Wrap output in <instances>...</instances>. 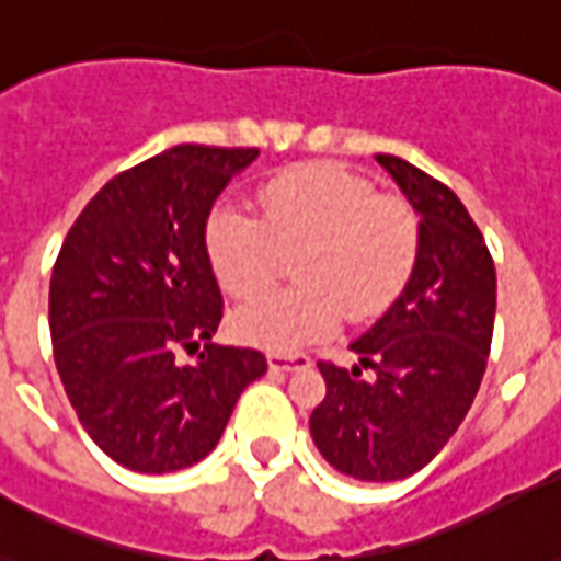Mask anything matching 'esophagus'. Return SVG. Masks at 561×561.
Instances as JSON below:
<instances>
[{"label": "esophagus", "instance_id": "34e87169", "mask_svg": "<svg viewBox=\"0 0 561 561\" xmlns=\"http://www.w3.org/2000/svg\"><path fill=\"white\" fill-rule=\"evenodd\" d=\"M267 363L273 371H294V368H306L312 365V359L306 354H270Z\"/></svg>", "mask_w": 561, "mask_h": 561}]
</instances>
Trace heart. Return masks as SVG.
Here are the masks:
<instances>
[{"mask_svg":"<svg viewBox=\"0 0 561 561\" xmlns=\"http://www.w3.org/2000/svg\"><path fill=\"white\" fill-rule=\"evenodd\" d=\"M207 264L231 297L249 300L279 279L297 255L300 285L243 306L234 333L276 354L330 335L342 321L383 314L404 294L422 247L408 198L375 193L333 163L285 169L261 190V217L219 202L202 228Z\"/></svg>","mask_w":561,"mask_h":561,"instance_id":"1","label":"heart"}]
</instances>
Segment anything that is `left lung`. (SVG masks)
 I'll list each match as a JSON object with an SVG mask.
<instances>
[{"label":"left lung","instance_id":"obj_1","mask_svg":"<svg viewBox=\"0 0 561 561\" xmlns=\"http://www.w3.org/2000/svg\"><path fill=\"white\" fill-rule=\"evenodd\" d=\"M419 210L413 279L351 347V371L318 363L327 396L309 431L330 467L363 481L419 472L467 416L491 354L496 270L470 210L449 186L392 153H377ZM376 371L362 380V368Z\"/></svg>","mask_w":561,"mask_h":561}]
</instances>
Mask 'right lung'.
Returning <instances> with one entry per match:
<instances>
[{
  "instance_id": "right-lung-1",
  "label": "right lung",
  "mask_w": 561,
  "mask_h": 561,
  "mask_svg": "<svg viewBox=\"0 0 561 561\" xmlns=\"http://www.w3.org/2000/svg\"><path fill=\"white\" fill-rule=\"evenodd\" d=\"M255 157L175 145L106 181L61 243L49 279L56 368L82 428L127 470L207 458L240 392L267 371L261 351L210 342L222 294L202 240L217 196Z\"/></svg>"
}]
</instances>
